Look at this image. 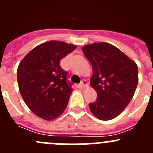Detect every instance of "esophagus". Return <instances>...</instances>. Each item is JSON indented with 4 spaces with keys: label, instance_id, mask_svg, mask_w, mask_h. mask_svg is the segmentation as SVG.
<instances>
[{
    "label": "esophagus",
    "instance_id": "34e87169",
    "mask_svg": "<svg viewBox=\"0 0 153 153\" xmlns=\"http://www.w3.org/2000/svg\"><path fill=\"white\" fill-rule=\"evenodd\" d=\"M80 86L82 88H86V87H87V86H89V83L86 82L85 79H83V80L81 81V83H80Z\"/></svg>",
    "mask_w": 153,
    "mask_h": 153
}]
</instances>
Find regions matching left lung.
Listing matches in <instances>:
<instances>
[{
  "instance_id": "1",
  "label": "left lung",
  "mask_w": 153,
  "mask_h": 153,
  "mask_svg": "<svg viewBox=\"0 0 153 153\" xmlns=\"http://www.w3.org/2000/svg\"><path fill=\"white\" fill-rule=\"evenodd\" d=\"M93 67L90 84L97 98L89 104L91 113L101 120H110L123 111L138 84L136 63L115 46L94 43L82 48Z\"/></svg>"
}]
</instances>
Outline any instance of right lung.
I'll use <instances>...</instances> for the list:
<instances>
[{
    "label": "right lung",
    "instance_id": "1",
    "mask_svg": "<svg viewBox=\"0 0 153 153\" xmlns=\"http://www.w3.org/2000/svg\"><path fill=\"white\" fill-rule=\"evenodd\" d=\"M76 46L51 40L36 46L21 60L17 83L23 100L40 118L52 120L67 108L73 89L60 60Z\"/></svg>",
    "mask_w": 153,
    "mask_h": 153
}]
</instances>
